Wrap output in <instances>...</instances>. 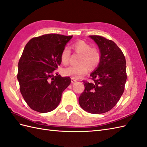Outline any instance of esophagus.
<instances>
[{
	"label": "esophagus",
	"mask_w": 147,
	"mask_h": 147,
	"mask_svg": "<svg viewBox=\"0 0 147 147\" xmlns=\"http://www.w3.org/2000/svg\"><path fill=\"white\" fill-rule=\"evenodd\" d=\"M76 82H77V80H76L75 79H74V78H71V83H75Z\"/></svg>",
	"instance_id": "1"
}]
</instances>
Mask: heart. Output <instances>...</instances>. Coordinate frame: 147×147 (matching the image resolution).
I'll list each match as a JSON object with an SVG mask.
<instances>
[{"label": "heart", "mask_w": 147, "mask_h": 147, "mask_svg": "<svg viewBox=\"0 0 147 147\" xmlns=\"http://www.w3.org/2000/svg\"><path fill=\"white\" fill-rule=\"evenodd\" d=\"M71 48L74 53L81 54L78 66H71L63 70V75L71 76L74 79H80L86 74L89 68L94 69L97 67L101 61V53L97 48L92 47L91 44L84 40H80L71 45ZM71 56L69 49L65 47L61 51V62L64 65L69 63Z\"/></svg>", "instance_id": "obj_1"}]
</instances>
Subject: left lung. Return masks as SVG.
<instances>
[{
    "label": "left lung",
    "mask_w": 147,
    "mask_h": 147,
    "mask_svg": "<svg viewBox=\"0 0 147 147\" xmlns=\"http://www.w3.org/2000/svg\"><path fill=\"white\" fill-rule=\"evenodd\" d=\"M101 53L98 66L91 73L93 81H83L84 90L79 98L84 110L93 114L108 112L117 105L124 92L127 75L123 53L113 40L100 36H90Z\"/></svg>",
    "instance_id": "8db88e82"
}]
</instances>
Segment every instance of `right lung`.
<instances>
[{
  "mask_svg": "<svg viewBox=\"0 0 147 147\" xmlns=\"http://www.w3.org/2000/svg\"><path fill=\"white\" fill-rule=\"evenodd\" d=\"M72 37L48 34L34 37L26 45L18 63V80L20 93L32 110L44 113L59 104L71 78L54 73L61 63V51Z\"/></svg>",
  "mask_w": 147,
  "mask_h": 147,
  "instance_id": "right-lung-1",
  "label": "right lung"
}]
</instances>
